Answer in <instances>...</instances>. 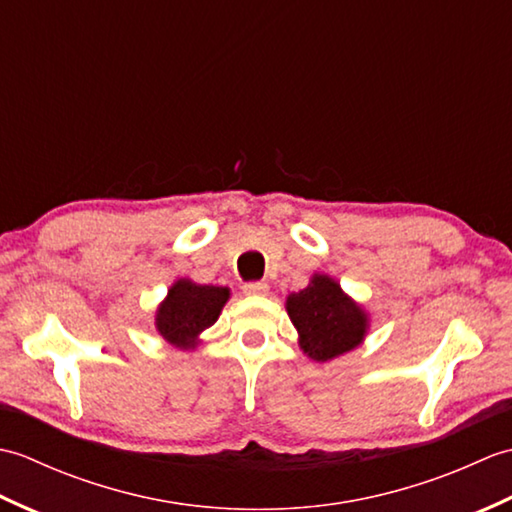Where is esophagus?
I'll return each mask as SVG.
<instances>
[{
	"mask_svg": "<svg viewBox=\"0 0 512 512\" xmlns=\"http://www.w3.org/2000/svg\"><path fill=\"white\" fill-rule=\"evenodd\" d=\"M244 295H268V284H264V281H253V284H246L244 286Z\"/></svg>",
	"mask_w": 512,
	"mask_h": 512,
	"instance_id": "34e87169",
	"label": "esophagus"
}]
</instances>
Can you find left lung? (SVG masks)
<instances>
[{"label":"left lung","instance_id":"obj_1","mask_svg":"<svg viewBox=\"0 0 512 512\" xmlns=\"http://www.w3.org/2000/svg\"><path fill=\"white\" fill-rule=\"evenodd\" d=\"M286 312L299 334L301 352L317 363H328L356 350L369 332V312L325 273H314L310 284L290 292Z\"/></svg>","mask_w":512,"mask_h":512}]
</instances>
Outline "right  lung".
Returning <instances> with one entry per match:
<instances>
[{"label":"right lung","mask_w":512,"mask_h":512,"mask_svg":"<svg viewBox=\"0 0 512 512\" xmlns=\"http://www.w3.org/2000/svg\"><path fill=\"white\" fill-rule=\"evenodd\" d=\"M231 299V288L195 284L189 277H180L167 290V297L156 308V332L178 350H195L200 334L220 319L222 308Z\"/></svg>","instance_id":"1"}]
</instances>
